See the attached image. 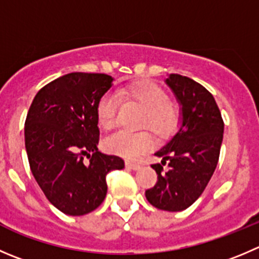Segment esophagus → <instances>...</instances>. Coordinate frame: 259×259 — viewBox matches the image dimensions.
Returning a JSON list of instances; mask_svg holds the SVG:
<instances>
[{
    "label": "esophagus",
    "instance_id": "34e87169",
    "mask_svg": "<svg viewBox=\"0 0 259 259\" xmlns=\"http://www.w3.org/2000/svg\"><path fill=\"white\" fill-rule=\"evenodd\" d=\"M125 165H126L129 169H134V170L140 169L139 163H133V162H129V160H126V162H125Z\"/></svg>",
    "mask_w": 259,
    "mask_h": 259
}]
</instances>
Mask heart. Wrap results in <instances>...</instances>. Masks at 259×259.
<instances>
[{
	"mask_svg": "<svg viewBox=\"0 0 259 259\" xmlns=\"http://www.w3.org/2000/svg\"><path fill=\"white\" fill-rule=\"evenodd\" d=\"M119 96L135 102L144 110L142 125L149 127L158 135H167L175 130L180 120L177 105L168 101L167 94L149 81H139L119 90ZM119 97L115 92H106L100 99L96 107L99 125L111 129L116 122ZM153 138L148 132L130 133L125 130L114 133L105 138V150L126 158H138L153 148Z\"/></svg>",
	"mask_w": 259,
	"mask_h": 259,
	"instance_id": "1",
	"label": "heart"
}]
</instances>
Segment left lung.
Returning <instances> with one entry per match:
<instances>
[{
    "label": "left lung",
    "mask_w": 259,
    "mask_h": 259,
    "mask_svg": "<svg viewBox=\"0 0 259 259\" xmlns=\"http://www.w3.org/2000/svg\"><path fill=\"white\" fill-rule=\"evenodd\" d=\"M165 83L181 105V126L155 153L162 163L152 164L158 181L145 191V197L159 210L182 211L201 196L217 168L224 121L214 96L204 86L175 73ZM165 162L168 169L163 171Z\"/></svg>",
    "instance_id": "left-lung-1"
}]
</instances>
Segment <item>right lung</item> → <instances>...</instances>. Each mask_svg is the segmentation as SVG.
Listing matches in <instances>:
<instances>
[{"mask_svg":"<svg viewBox=\"0 0 259 259\" xmlns=\"http://www.w3.org/2000/svg\"><path fill=\"white\" fill-rule=\"evenodd\" d=\"M112 81L104 73H68L42 87L27 112L25 148L30 169L47 199L67 215L97 209L106 197L107 173L124 168L122 158L97 148L96 107Z\"/></svg>","mask_w":259,"mask_h":259,"instance_id":"right-lung-1","label":"right lung"}]
</instances>
